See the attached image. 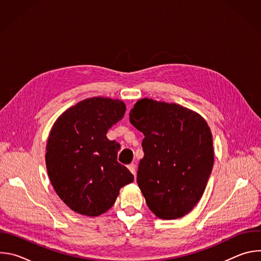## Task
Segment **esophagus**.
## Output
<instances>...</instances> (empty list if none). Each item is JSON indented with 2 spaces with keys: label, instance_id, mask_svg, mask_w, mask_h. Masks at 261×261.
Returning <instances> with one entry per match:
<instances>
[{
  "label": "esophagus",
  "instance_id": "34e87169",
  "mask_svg": "<svg viewBox=\"0 0 261 261\" xmlns=\"http://www.w3.org/2000/svg\"><path fill=\"white\" fill-rule=\"evenodd\" d=\"M128 169L132 172V174H134V176L136 175V165L134 163H131L128 165Z\"/></svg>",
  "mask_w": 261,
  "mask_h": 261
}]
</instances>
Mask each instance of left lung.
Returning <instances> with one entry per match:
<instances>
[{"instance_id": "1", "label": "left lung", "mask_w": 261, "mask_h": 261, "mask_svg": "<svg viewBox=\"0 0 261 261\" xmlns=\"http://www.w3.org/2000/svg\"><path fill=\"white\" fill-rule=\"evenodd\" d=\"M129 119L144 135L137 184L148 208L165 220L187 215L200 200L214 165L207 123L178 104L147 98L136 102Z\"/></svg>"}]
</instances>
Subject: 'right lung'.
<instances>
[{"label":"right lung","mask_w":261,"mask_h":261,"mask_svg":"<svg viewBox=\"0 0 261 261\" xmlns=\"http://www.w3.org/2000/svg\"><path fill=\"white\" fill-rule=\"evenodd\" d=\"M125 111L121 100L94 97L67 109L54 124L46 168L55 191L72 211L99 216L133 181V174L118 162L120 143L106 137Z\"/></svg>","instance_id":"1"}]
</instances>
